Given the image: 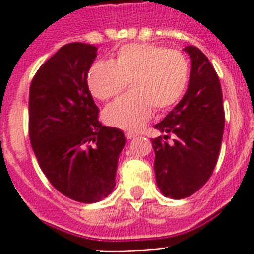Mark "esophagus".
I'll return each instance as SVG.
<instances>
[{"label":"esophagus","mask_w":254,"mask_h":254,"mask_svg":"<svg viewBox=\"0 0 254 254\" xmlns=\"http://www.w3.org/2000/svg\"><path fill=\"white\" fill-rule=\"evenodd\" d=\"M125 137H127V140H134L135 137H137V135L134 134V133H130V131H127V133H125Z\"/></svg>","instance_id":"obj_1"}]
</instances>
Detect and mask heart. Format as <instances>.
Returning <instances> with one entry per match:
<instances>
[{"mask_svg":"<svg viewBox=\"0 0 254 254\" xmlns=\"http://www.w3.org/2000/svg\"><path fill=\"white\" fill-rule=\"evenodd\" d=\"M189 61L176 49L153 44L121 46L113 63L98 61L88 71L93 96L108 101L127 88V96L104 110L110 127L127 131L140 130L153 114V108L165 110L183 97L189 82Z\"/></svg>","mask_w":254,"mask_h":254,"instance_id":"1","label":"heart"}]
</instances>
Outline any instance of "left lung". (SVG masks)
<instances>
[{
    "label": "left lung",
    "instance_id": "8db88e82",
    "mask_svg": "<svg viewBox=\"0 0 254 254\" xmlns=\"http://www.w3.org/2000/svg\"><path fill=\"white\" fill-rule=\"evenodd\" d=\"M184 50L191 60L188 90L165 119L154 125L164 135L152 140L156 183L162 194L173 200L191 196L210 179L225 127L217 73L198 48L187 46Z\"/></svg>",
    "mask_w": 254,
    "mask_h": 254
}]
</instances>
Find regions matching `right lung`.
<instances>
[{
    "instance_id": "obj_1",
    "label": "right lung",
    "mask_w": 254,
    "mask_h": 254,
    "mask_svg": "<svg viewBox=\"0 0 254 254\" xmlns=\"http://www.w3.org/2000/svg\"><path fill=\"white\" fill-rule=\"evenodd\" d=\"M97 48L71 42L42 65L29 90V137L46 179L64 196L93 204L116 187L125 135L98 121L88 86Z\"/></svg>"
}]
</instances>
